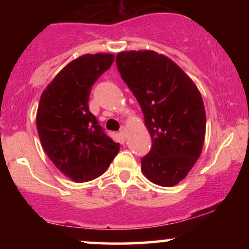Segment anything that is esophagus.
<instances>
[{
    "instance_id": "esophagus-1",
    "label": "esophagus",
    "mask_w": 249,
    "mask_h": 249,
    "mask_svg": "<svg viewBox=\"0 0 249 249\" xmlns=\"http://www.w3.org/2000/svg\"><path fill=\"white\" fill-rule=\"evenodd\" d=\"M126 132H127L126 126H122L121 130H119V133H121L123 137H126Z\"/></svg>"
}]
</instances>
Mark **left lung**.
I'll return each mask as SVG.
<instances>
[{
    "instance_id": "8db88e82",
    "label": "left lung",
    "mask_w": 249,
    "mask_h": 249,
    "mask_svg": "<svg viewBox=\"0 0 249 249\" xmlns=\"http://www.w3.org/2000/svg\"><path fill=\"white\" fill-rule=\"evenodd\" d=\"M116 62L152 139L142 159V174L159 186H174L186 178L204 146L206 112L198 88L172 59L156 51H122Z\"/></svg>"
}]
</instances>
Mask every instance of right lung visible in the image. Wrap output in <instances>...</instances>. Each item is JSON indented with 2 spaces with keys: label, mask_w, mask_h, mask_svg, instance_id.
I'll return each mask as SVG.
<instances>
[{
  "label": "right lung",
  "mask_w": 249,
  "mask_h": 249,
  "mask_svg": "<svg viewBox=\"0 0 249 249\" xmlns=\"http://www.w3.org/2000/svg\"><path fill=\"white\" fill-rule=\"evenodd\" d=\"M115 61L112 53L83 55L71 61L43 91L36 126L44 152L65 177L85 182L102 176L119 152L89 111L90 91Z\"/></svg>",
  "instance_id": "obj_1"
}]
</instances>
